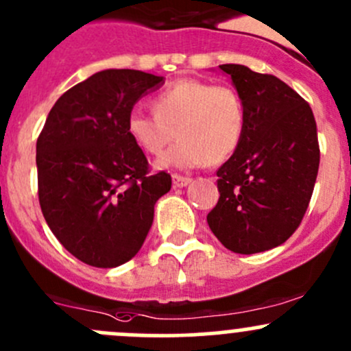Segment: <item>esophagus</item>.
<instances>
[{
	"label": "esophagus",
	"instance_id": "obj_1",
	"mask_svg": "<svg viewBox=\"0 0 351 351\" xmlns=\"http://www.w3.org/2000/svg\"><path fill=\"white\" fill-rule=\"evenodd\" d=\"M191 177H184V176H179V174H174L172 176V182H174L176 187H186L187 184L191 182Z\"/></svg>",
	"mask_w": 351,
	"mask_h": 351
}]
</instances>
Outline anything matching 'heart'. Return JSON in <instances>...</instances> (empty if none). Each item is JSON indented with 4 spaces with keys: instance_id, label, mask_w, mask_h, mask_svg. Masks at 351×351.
I'll use <instances>...</instances> for the list:
<instances>
[{
    "instance_id": "heart-1",
    "label": "heart",
    "mask_w": 351,
    "mask_h": 351,
    "mask_svg": "<svg viewBox=\"0 0 351 351\" xmlns=\"http://www.w3.org/2000/svg\"><path fill=\"white\" fill-rule=\"evenodd\" d=\"M154 114L134 110L127 132L145 154L159 156V169H194L221 164L239 149L246 134V105L236 88L197 78H180L152 100Z\"/></svg>"
}]
</instances>
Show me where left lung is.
Instances as JSON below:
<instances>
[{
    "mask_svg": "<svg viewBox=\"0 0 351 351\" xmlns=\"http://www.w3.org/2000/svg\"><path fill=\"white\" fill-rule=\"evenodd\" d=\"M246 105V134L217 169L219 201L207 214L214 236L237 254L285 243L303 221L319 167L316 122L306 100L274 75L219 65Z\"/></svg>",
    "mask_w": 351,
    "mask_h": 351,
    "instance_id": "1",
    "label": "left lung"
}]
</instances>
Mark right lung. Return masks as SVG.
<instances>
[{
	"mask_svg": "<svg viewBox=\"0 0 351 351\" xmlns=\"http://www.w3.org/2000/svg\"><path fill=\"white\" fill-rule=\"evenodd\" d=\"M164 77L104 70L66 90L36 141L38 199L48 228L82 263L115 267L144 244L154 206L171 191L127 132L132 108Z\"/></svg>",
	"mask_w": 351,
	"mask_h": 351,
	"instance_id": "add662e5",
	"label": "right lung"
}]
</instances>
